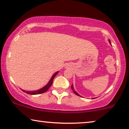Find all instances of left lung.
Returning <instances> with one entry per match:
<instances>
[{"instance_id":"left-lung-1","label":"left lung","mask_w":129,"mask_h":129,"mask_svg":"<svg viewBox=\"0 0 129 129\" xmlns=\"http://www.w3.org/2000/svg\"><path fill=\"white\" fill-rule=\"evenodd\" d=\"M109 43H110V45H111V42H110V40H109ZM71 88H72V90H73V92H74V93H75V94H76V95H77V96H80V95H79V94H78V93H77L76 92V91L75 90H74V87H73V84H72V85L71 86Z\"/></svg>"}]
</instances>
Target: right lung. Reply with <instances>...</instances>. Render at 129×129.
<instances>
[{
	"mask_svg": "<svg viewBox=\"0 0 129 129\" xmlns=\"http://www.w3.org/2000/svg\"><path fill=\"white\" fill-rule=\"evenodd\" d=\"M59 73V72H56L53 75V76L52 77V78L50 79V81H49L48 83H47L45 87H43V88H42V89H40L39 90H36V91H25V90H22V91H23L24 92H25L26 93H27V94H31V95H34V94H42V93H43L46 91L47 90H48L49 88L51 86H52V83H53V79L54 78V77L56 76V75H57V74Z\"/></svg>",
	"mask_w": 129,
	"mask_h": 129,
	"instance_id": "obj_1",
	"label": "right lung"
}]
</instances>
